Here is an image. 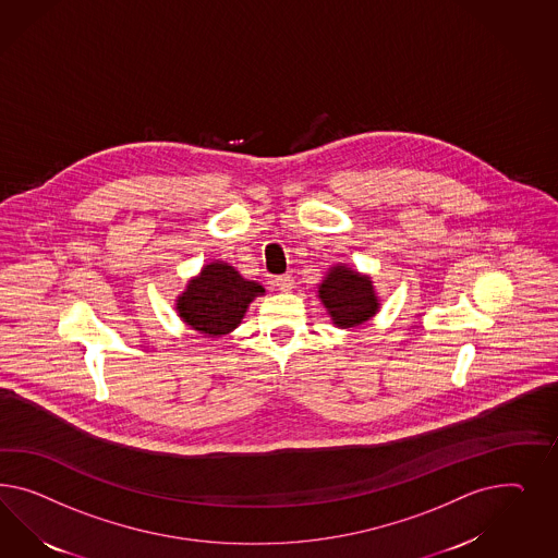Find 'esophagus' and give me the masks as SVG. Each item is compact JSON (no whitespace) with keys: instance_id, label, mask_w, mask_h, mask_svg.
<instances>
[{"instance_id":"obj_1","label":"esophagus","mask_w":558,"mask_h":558,"mask_svg":"<svg viewBox=\"0 0 558 558\" xmlns=\"http://www.w3.org/2000/svg\"><path fill=\"white\" fill-rule=\"evenodd\" d=\"M274 282H276V287H278V290H280V292H290V290L294 288V278H292L290 274H284V276H278V278L274 280Z\"/></svg>"}]
</instances>
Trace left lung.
<instances>
[{"label": "left lung", "mask_w": 558, "mask_h": 558, "mask_svg": "<svg viewBox=\"0 0 558 558\" xmlns=\"http://www.w3.org/2000/svg\"><path fill=\"white\" fill-rule=\"evenodd\" d=\"M317 296L339 329H352L371 322L380 311V299L371 276L345 264H336L327 270Z\"/></svg>", "instance_id": "left-lung-1"}]
</instances>
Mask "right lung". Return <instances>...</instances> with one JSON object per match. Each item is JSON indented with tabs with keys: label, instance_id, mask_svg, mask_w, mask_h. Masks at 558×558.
<instances>
[{
	"label": "right lung",
	"instance_id": "1",
	"mask_svg": "<svg viewBox=\"0 0 558 558\" xmlns=\"http://www.w3.org/2000/svg\"><path fill=\"white\" fill-rule=\"evenodd\" d=\"M266 288L243 278L227 262L203 266L175 299V311L190 329L208 338H222L239 327L250 304L264 296Z\"/></svg>",
	"mask_w": 558,
	"mask_h": 558
}]
</instances>
